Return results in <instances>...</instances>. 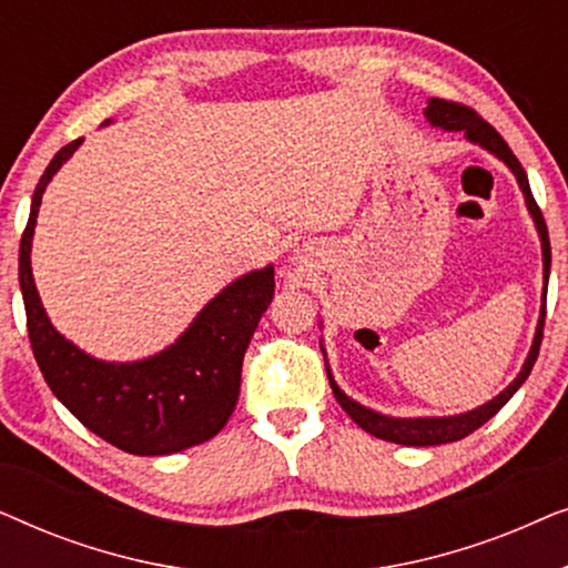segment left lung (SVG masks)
Here are the masks:
<instances>
[{"mask_svg": "<svg viewBox=\"0 0 568 568\" xmlns=\"http://www.w3.org/2000/svg\"><path fill=\"white\" fill-rule=\"evenodd\" d=\"M424 115L432 126L445 129V131H463L468 142L478 144L480 150L491 152L494 158H499L504 165L511 170V175L517 178L519 191H523L527 212H530V216H532L535 230H538V237H540V247H542V302H540V317H538V328H535L532 346H530V352H527V359L523 364V369H519V375L511 379V383L504 387L496 398H491L488 403H484V406H478L473 410H465V414L416 416V418L385 416V414H379V410H372L367 406H362V403H356L354 398H348V395L338 387L336 379H333L328 364H325V369H328V379H331V390H333V395H336V400L341 403V408H344L364 432H369L372 437L395 442V445H406V447L447 445V442H457V439L468 437L470 432H476L478 426H484L488 418L496 416L504 406H507L511 395H515L519 387H523L525 379L530 377L532 364H535V359H538L540 341H542V323H546V294H548V276H550V240H548L546 220H542L540 209H538V204H535L530 183H527L523 165H519L515 152L509 150V144L499 136V131H496L491 123H486L484 119H480L476 111H470V108H465L460 103H449V100H442V98H432L424 108ZM321 348H323V341H321ZM323 354H325V348H323Z\"/></svg>", "mask_w": 568, "mask_h": 568, "instance_id": "1", "label": "left lung"}]
</instances>
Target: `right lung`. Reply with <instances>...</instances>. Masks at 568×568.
<instances>
[{"mask_svg":"<svg viewBox=\"0 0 568 568\" xmlns=\"http://www.w3.org/2000/svg\"><path fill=\"white\" fill-rule=\"evenodd\" d=\"M80 144L82 139H74L49 162L20 240V290L30 346L53 395L100 439L129 455L181 453L216 437L235 410L245 348L274 300V266L224 286L175 344L146 359L105 362L82 352L51 325L30 268L45 185Z\"/></svg>","mask_w":568,"mask_h":568,"instance_id":"1","label":"right lung"}]
</instances>
